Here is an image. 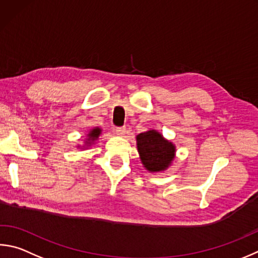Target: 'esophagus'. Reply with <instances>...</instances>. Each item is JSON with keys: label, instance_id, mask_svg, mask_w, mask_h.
I'll use <instances>...</instances> for the list:
<instances>
[{"label": "esophagus", "instance_id": "obj_1", "mask_svg": "<svg viewBox=\"0 0 258 258\" xmlns=\"http://www.w3.org/2000/svg\"><path fill=\"white\" fill-rule=\"evenodd\" d=\"M115 133L117 134V135H119V137H123V135L126 133V127H116L115 128Z\"/></svg>", "mask_w": 258, "mask_h": 258}]
</instances>
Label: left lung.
<instances>
[{
  "instance_id": "8db88e82",
  "label": "left lung",
  "mask_w": 258,
  "mask_h": 258,
  "mask_svg": "<svg viewBox=\"0 0 258 258\" xmlns=\"http://www.w3.org/2000/svg\"><path fill=\"white\" fill-rule=\"evenodd\" d=\"M137 147L143 167L150 172L167 170L176 156V145L156 130L137 135Z\"/></svg>"
}]
</instances>
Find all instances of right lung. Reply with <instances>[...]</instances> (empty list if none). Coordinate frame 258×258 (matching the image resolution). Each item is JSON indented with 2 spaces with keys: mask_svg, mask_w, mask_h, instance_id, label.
<instances>
[{
  "mask_svg": "<svg viewBox=\"0 0 258 258\" xmlns=\"http://www.w3.org/2000/svg\"><path fill=\"white\" fill-rule=\"evenodd\" d=\"M101 128L100 127H95L90 130V132L87 134V138L84 140V143L82 145H78L79 149H88L90 148L91 145L95 143L98 139H99L101 134Z\"/></svg>",
  "mask_w": 258,
  "mask_h": 258,
  "instance_id": "right-lung-1",
  "label": "right lung"
}]
</instances>
